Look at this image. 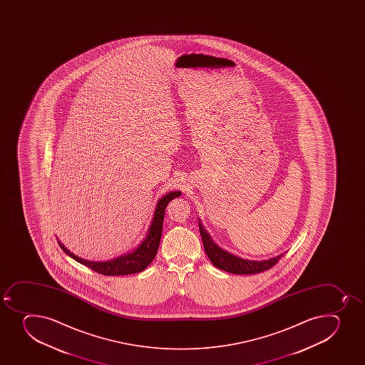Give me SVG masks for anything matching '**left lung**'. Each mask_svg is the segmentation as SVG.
<instances>
[{
	"label": "left lung",
	"mask_w": 365,
	"mask_h": 365,
	"mask_svg": "<svg viewBox=\"0 0 365 365\" xmlns=\"http://www.w3.org/2000/svg\"><path fill=\"white\" fill-rule=\"evenodd\" d=\"M200 235L202 238L203 247L206 251L207 256L210 258L213 265L219 267L221 270L227 271L231 274H259L263 271L269 270L270 267L277 264L278 260L281 259V256L274 257L267 260H249L242 259L239 257L233 256L231 253L226 252L220 249L219 246L214 244L210 235L203 230L202 226L199 222Z\"/></svg>",
	"instance_id": "8db88e82"
}]
</instances>
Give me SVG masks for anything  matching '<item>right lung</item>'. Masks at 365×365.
<instances>
[{"instance_id":"obj_1","label":"right lung","mask_w":365,"mask_h":365,"mask_svg":"<svg viewBox=\"0 0 365 365\" xmlns=\"http://www.w3.org/2000/svg\"><path fill=\"white\" fill-rule=\"evenodd\" d=\"M180 195V192H171L159 200L157 207H155L153 220H152L151 226L148 228V237L145 238L144 242H141L138 249L134 250L133 252L127 253L125 256L119 257L116 259L108 260V262L84 260L70 252L69 250L66 249L61 242H58V244L68 256L77 260L78 263L91 267V270L96 271L98 274H106V276H123V274L141 272L148 267L152 260L155 259L157 251H158L166 206L171 200L178 197Z\"/></svg>"}]
</instances>
